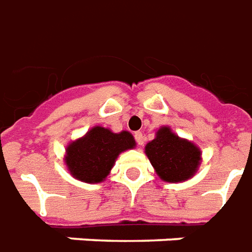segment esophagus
I'll list each match as a JSON object with an SVG mask.
<instances>
[{
	"label": "esophagus",
	"mask_w": 252,
	"mask_h": 252,
	"mask_svg": "<svg viewBox=\"0 0 252 252\" xmlns=\"http://www.w3.org/2000/svg\"><path fill=\"white\" fill-rule=\"evenodd\" d=\"M134 140L138 145H142V142H144V137H142V133H141V131H135Z\"/></svg>",
	"instance_id": "34e87169"
}]
</instances>
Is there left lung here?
<instances>
[{"label": "left lung", "instance_id": "obj_1", "mask_svg": "<svg viewBox=\"0 0 252 252\" xmlns=\"http://www.w3.org/2000/svg\"><path fill=\"white\" fill-rule=\"evenodd\" d=\"M145 153L158 176L175 183L191 178L201 161L197 146L175 135L169 127L158 130L156 138L145 146Z\"/></svg>", "mask_w": 252, "mask_h": 252}]
</instances>
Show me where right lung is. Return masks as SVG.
Masks as SVG:
<instances>
[{
  "mask_svg": "<svg viewBox=\"0 0 252 252\" xmlns=\"http://www.w3.org/2000/svg\"><path fill=\"white\" fill-rule=\"evenodd\" d=\"M134 146L135 141L129 131L117 134L96 126L85 137L67 146L65 161L76 179L85 183H99L106 179L118 155Z\"/></svg>",
  "mask_w": 252,
  "mask_h": 252,
  "instance_id": "obj_1",
  "label": "right lung"
}]
</instances>
